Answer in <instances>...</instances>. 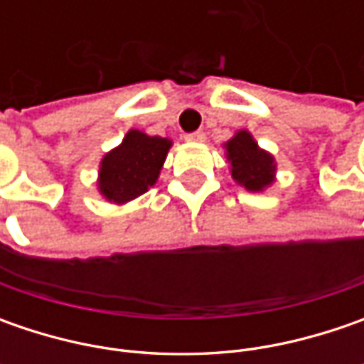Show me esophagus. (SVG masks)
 <instances>
[{"mask_svg":"<svg viewBox=\"0 0 364 364\" xmlns=\"http://www.w3.org/2000/svg\"><path fill=\"white\" fill-rule=\"evenodd\" d=\"M204 139H206V137H204L203 132H194L186 135V141H190V144H203Z\"/></svg>","mask_w":364,"mask_h":364,"instance_id":"esophagus-1","label":"esophagus"}]
</instances>
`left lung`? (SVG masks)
Returning a JSON list of instances; mask_svg holds the SVG:
<instances>
[{
	"instance_id": "obj_1",
	"label": "left lung",
	"mask_w": 364,
	"mask_h": 364,
	"mask_svg": "<svg viewBox=\"0 0 364 364\" xmlns=\"http://www.w3.org/2000/svg\"><path fill=\"white\" fill-rule=\"evenodd\" d=\"M223 149L232 180L247 192H265L275 182L277 161L267 149L259 147L251 132H235L231 139L223 144Z\"/></svg>"
}]
</instances>
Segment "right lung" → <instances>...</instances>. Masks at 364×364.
<instances>
[{"label": "right lung", "instance_id": "1", "mask_svg": "<svg viewBox=\"0 0 364 364\" xmlns=\"http://www.w3.org/2000/svg\"><path fill=\"white\" fill-rule=\"evenodd\" d=\"M170 147V137L129 129L119 146L109 149L99 161V194L117 206L146 194L158 182Z\"/></svg>", "mask_w": 364, "mask_h": 364}]
</instances>
